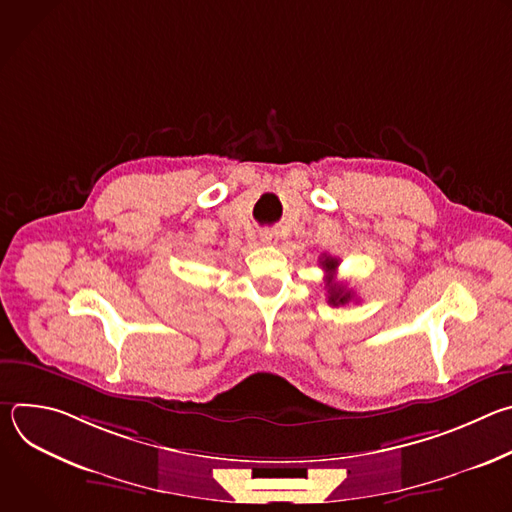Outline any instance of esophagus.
<instances>
[{"instance_id": "obj_1", "label": "esophagus", "mask_w": 512, "mask_h": 512, "mask_svg": "<svg viewBox=\"0 0 512 512\" xmlns=\"http://www.w3.org/2000/svg\"><path fill=\"white\" fill-rule=\"evenodd\" d=\"M261 241H263L265 245H275V243H277V233H275V231H263V233H261Z\"/></svg>"}]
</instances>
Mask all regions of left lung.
I'll use <instances>...</instances> for the list:
<instances>
[{
    "label": "left lung",
    "instance_id": "1",
    "mask_svg": "<svg viewBox=\"0 0 512 512\" xmlns=\"http://www.w3.org/2000/svg\"><path fill=\"white\" fill-rule=\"evenodd\" d=\"M320 265L328 271V275H326L328 304H330V306H344V304H348L350 300H354L352 289H346V285L334 283L336 269H338V259H336V257H330V255H324V257L320 259Z\"/></svg>",
    "mask_w": 512,
    "mask_h": 512
}]
</instances>
